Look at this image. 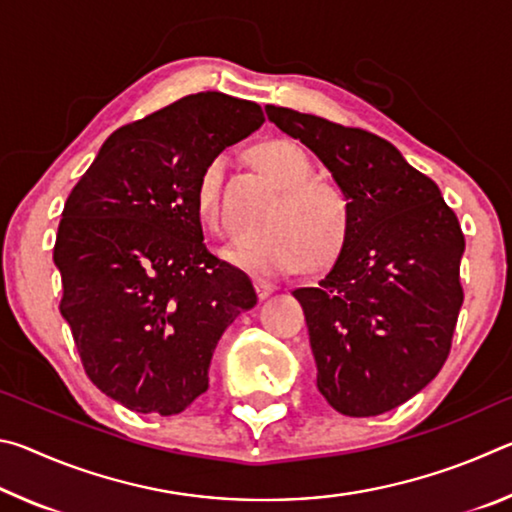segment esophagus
<instances>
[{
  "label": "esophagus",
  "instance_id": "1",
  "mask_svg": "<svg viewBox=\"0 0 512 512\" xmlns=\"http://www.w3.org/2000/svg\"><path fill=\"white\" fill-rule=\"evenodd\" d=\"M255 291H257V298H259V300H266V298L273 293V284H266V282H262V280H257V282H255Z\"/></svg>",
  "mask_w": 512,
  "mask_h": 512
}]
</instances>
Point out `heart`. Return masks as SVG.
<instances>
[{
  "label": "heart",
  "mask_w": 512,
  "mask_h": 512,
  "mask_svg": "<svg viewBox=\"0 0 512 512\" xmlns=\"http://www.w3.org/2000/svg\"><path fill=\"white\" fill-rule=\"evenodd\" d=\"M264 171L284 189V198L268 221L264 239L228 250V259L253 275L293 273L307 262L332 259L348 230V198L339 187L320 183L298 144L275 140L259 146ZM225 155L207 164L196 189V210L207 228H221V183Z\"/></svg>",
  "instance_id": "b5f03b06"
}]
</instances>
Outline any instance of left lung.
<instances>
[{"label":"left lung","instance_id":"obj_1","mask_svg":"<svg viewBox=\"0 0 512 512\" xmlns=\"http://www.w3.org/2000/svg\"><path fill=\"white\" fill-rule=\"evenodd\" d=\"M348 198V230L316 287L296 289L332 409L370 418L418 395L452 348L463 305L465 237L438 185L391 142L361 128L266 106Z\"/></svg>","mask_w":512,"mask_h":512}]
</instances>
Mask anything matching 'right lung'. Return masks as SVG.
<instances>
[{
  "label": "right lung",
  "instance_id": "1",
  "mask_svg": "<svg viewBox=\"0 0 512 512\" xmlns=\"http://www.w3.org/2000/svg\"><path fill=\"white\" fill-rule=\"evenodd\" d=\"M262 124L255 101L189 94L117 128L67 198L60 314L92 384L126 409L185 411L207 391L225 329L257 305L248 275L205 248L196 189Z\"/></svg>",
  "mask_w": 512,
  "mask_h": 512
}]
</instances>
